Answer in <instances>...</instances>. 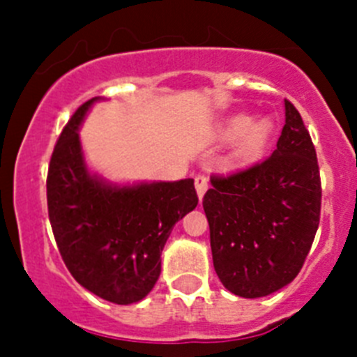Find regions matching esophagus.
Masks as SVG:
<instances>
[{"label": "esophagus", "instance_id": "obj_1", "mask_svg": "<svg viewBox=\"0 0 357 357\" xmlns=\"http://www.w3.org/2000/svg\"><path fill=\"white\" fill-rule=\"evenodd\" d=\"M207 185H209V178H207V175L200 173V175L195 176V188H197V193H198V198H200V200H202V197L206 195Z\"/></svg>", "mask_w": 357, "mask_h": 357}]
</instances>
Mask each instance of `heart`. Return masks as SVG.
Listing matches in <instances>:
<instances>
[{
	"label": "heart",
	"mask_w": 357,
	"mask_h": 357,
	"mask_svg": "<svg viewBox=\"0 0 357 357\" xmlns=\"http://www.w3.org/2000/svg\"><path fill=\"white\" fill-rule=\"evenodd\" d=\"M270 134H272V123L268 119L252 123V119L245 114L234 116L227 123L225 130H223L225 139L241 137V144H239L241 159H254L255 155H259L270 139Z\"/></svg>",
	"instance_id": "obj_1"
}]
</instances>
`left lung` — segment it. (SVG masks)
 <instances>
[{
	"label": "left lung",
	"instance_id": "1",
	"mask_svg": "<svg viewBox=\"0 0 357 357\" xmlns=\"http://www.w3.org/2000/svg\"><path fill=\"white\" fill-rule=\"evenodd\" d=\"M286 123L268 159L211 176L204 211L218 277L243 298L289 284L307 257L320 223L317 150L298 110L284 100Z\"/></svg>",
	"mask_w": 357,
	"mask_h": 357
}]
</instances>
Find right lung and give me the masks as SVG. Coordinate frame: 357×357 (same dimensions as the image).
Instances as JSON below:
<instances>
[{
	"instance_id": "1",
	"label": "right lung",
	"mask_w": 357,
	"mask_h": 357,
	"mask_svg": "<svg viewBox=\"0 0 357 357\" xmlns=\"http://www.w3.org/2000/svg\"><path fill=\"white\" fill-rule=\"evenodd\" d=\"M98 98L77 109L52 153L46 178L56 247L78 284L103 301H143L160 275V252L198 204L193 178L112 185L91 175L78 127Z\"/></svg>"
}]
</instances>
